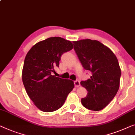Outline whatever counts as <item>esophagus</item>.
Here are the masks:
<instances>
[{
  "instance_id": "obj_1",
  "label": "esophagus",
  "mask_w": 135,
  "mask_h": 135,
  "mask_svg": "<svg viewBox=\"0 0 135 135\" xmlns=\"http://www.w3.org/2000/svg\"><path fill=\"white\" fill-rule=\"evenodd\" d=\"M74 85L75 87H79L80 86V81L76 80L74 81Z\"/></svg>"
}]
</instances>
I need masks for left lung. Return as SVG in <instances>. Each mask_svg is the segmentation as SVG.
<instances>
[{"label": "left lung", "mask_w": 135, "mask_h": 135, "mask_svg": "<svg viewBox=\"0 0 135 135\" xmlns=\"http://www.w3.org/2000/svg\"><path fill=\"white\" fill-rule=\"evenodd\" d=\"M73 42L84 69L91 72L90 79L80 82L88 91L81 103L89 110L100 111L110 103L119 88L121 70L118 60L110 49L97 40L85 39Z\"/></svg>", "instance_id": "1"}]
</instances>
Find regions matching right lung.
I'll list each match as a JSON object with an SVG mask.
<instances>
[{"instance_id": "obj_1", "label": "right lung", "mask_w": 135, "mask_h": 135, "mask_svg": "<svg viewBox=\"0 0 135 135\" xmlns=\"http://www.w3.org/2000/svg\"><path fill=\"white\" fill-rule=\"evenodd\" d=\"M70 41L50 37L35 44L25 56L22 81L30 99L38 109L52 112L62 107L74 88V81L52 75L61 55L73 49Z\"/></svg>"}]
</instances>
